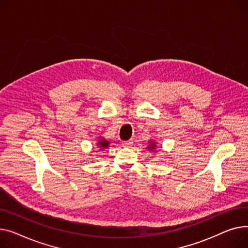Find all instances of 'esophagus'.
<instances>
[{
	"label": "esophagus",
	"instance_id": "esophagus-1",
	"mask_svg": "<svg viewBox=\"0 0 248 248\" xmlns=\"http://www.w3.org/2000/svg\"><path fill=\"white\" fill-rule=\"evenodd\" d=\"M132 144H133V140H132V139H129V140H127V141H124L123 146H125V147H130V146H132Z\"/></svg>",
	"mask_w": 248,
	"mask_h": 248
}]
</instances>
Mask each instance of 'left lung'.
<instances>
[{"label":"left lung","mask_w":248,"mask_h":248,"mask_svg":"<svg viewBox=\"0 0 248 248\" xmlns=\"http://www.w3.org/2000/svg\"><path fill=\"white\" fill-rule=\"evenodd\" d=\"M150 142H151V141H150ZM148 148H149V149H150V150H152V149H153V148H155V142H153V143H152V142H151V145H150V146H149V147H148Z\"/></svg>","instance_id":"8db88e82"}]
</instances>
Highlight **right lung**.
Wrapping results in <instances>:
<instances>
[{"mask_svg": "<svg viewBox=\"0 0 248 248\" xmlns=\"http://www.w3.org/2000/svg\"><path fill=\"white\" fill-rule=\"evenodd\" d=\"M98 145H99V147L102 148V149L107 148L108 145H109V141H106V140H104V139H102V140H100V141L98 142Z\"/></svg>", "mask_w": 248, "mask_h": 248, "instance_id": "right-lung-1", "label": "right lung"}]
</instances>
